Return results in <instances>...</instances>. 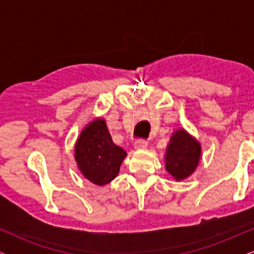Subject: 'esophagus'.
Wrapping results in <instances>:
<instances>
[{"mask_svg":"<svg viewBox=\"0 0 254 254\" xmlns=\"http://www.w3.org/2000/svg\"><path fill=\"white\" fill-rule=\"evenodd\" d=\"M133 147H135V149H145V148H148V142L144 141V139H137L135 142V144H133Z\"/></svg>","mask_w":254,"mask_h":254,"instance_id":"1","label":"esophagus"}]
</instances>
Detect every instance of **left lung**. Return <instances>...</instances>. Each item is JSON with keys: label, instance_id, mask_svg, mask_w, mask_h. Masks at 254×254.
Segmentation results:
<instances>
[{"label": "left lung", "instance_id": "1", "mask_svg": "<svg viewBox=\"0 0 254 254\" xmlns=\"http://www.w3.org/2000/svg\"><path fill=\"white\" fill-rule=\"evenodd\" d=\"M166 171L177 182L191 177L202 159L199 141L183 127L174 130L165 154Z\"/></svg>", "mask_w": 254, "mask_h": 254}]
</instances>
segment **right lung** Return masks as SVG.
Wrapping results in <instances>:
<instances>
[{"mask_svg":"<svg viewBox=\"0 0 254 254\" xmlns=\"http://www.w3.org/2000/svg\"><path fill=\"white\" fill-rule=\"evenodd\" d=\"M74 157L84 179L97 186H104L118 176L127 151L112 142L106 121L95 117L78 135Z\"/></svg>","mask_w":254,"mask_h":254,"instance_id":"obj_1","label":"right lung"}]
</instances>
